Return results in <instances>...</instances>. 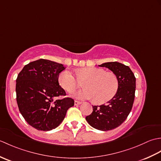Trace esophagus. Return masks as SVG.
<instances>
[{
    "instance_id": "esophagus-1",
    "label": "esophagus",
    "mask_w": 161,
    "mask_h": 161,
    "mask_svg": "<svg viewBox=\"0 0 161 161\" xmlns=\"http://www.w3.org/2000/svg\"><path fill=\"white\" fill-rule=\"evenodd\" d=\"M81 102H79V101H77V100H75V105H79V104H81Z\"/></svg>"
}]
</instances>
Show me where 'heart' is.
Masks as SVG:
<instances>
[{
    "label": "heart",
    "mask_w": 161,
    "mask_h": 161,
    "mask_svg": "<svg viewBox=\"0 0 161 161\" xmlns=\"http://www.w3.org/2000/svg\"><path fill=\"white\" fill-rule=\"evenodd\" d=\"M76 76L70 71L65 70L59 75L60 86L69 93L80 87L84 82L85 89L75 94L80 100H92L97 104H104L111 100L117 93L119 82L116 75L111 72L95 68H83L76 71Z\"/></svg>",
    "instance_id": "obj_1"
}]
</instances>
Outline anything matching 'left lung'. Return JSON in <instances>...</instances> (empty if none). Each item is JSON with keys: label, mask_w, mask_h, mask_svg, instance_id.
Here are the masks:
<instances>
[{"label": "left lung", "mask_w": 161, "mask_h": 161, "mask_svg": "<svg viewBox=\"0 0 161 161\" xmlns=\"http://www.w3.org/2000/svg\"><path fill=\"white\" fill-rule=\"evenodd\" d=\"M99 66L108 68L117 76L118 90L106 104L93 106V112L86 119L93 128L108 131L122 124L131 111L135 98L136 77L129 66L116 61Z\"/></svg>", "instance_id": "8db88e82"}]
</instances>
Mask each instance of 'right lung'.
I'll return each instance as SVG.
<instances>
[{
  "instance_id": "right-lung-1",
  "label": "right lung",
  "mask_w": 161,
  "mask_h": 161,
  "mask_svg": "<svg viewBox=\"0 0 161 161\" xmlns=\"http://www.w3.org/2000/svg\"><path fill=\"white\" fill-rule=\"evenodd\" d=\"M65 70L62 64L41 59L23 67L16 78V102L25 121L41 131H50L59 126L74 100L66 96L58 81Z\"/></svg>"
}]
</instances>
